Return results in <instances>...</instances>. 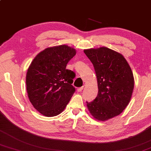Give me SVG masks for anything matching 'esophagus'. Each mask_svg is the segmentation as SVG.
I'll use <instances>...</instances> for the list:
<instances>
[{"label": "esophagus", "mask_w": 151, "mask_h": 151, "mask_svg": "<svg viewBox=\"0 0 151 151\" xmlns=\"http://www.w3.org/2000/svg\"><path fill=\"white\" fill-rule=\"evenodd\" d=\"M83 88H84V86H82V87H80V88H77V91H78V92H81L82 90H83Z\"/></svg>", "instance_id": "1"}]
</instances>
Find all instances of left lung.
Masks as SVG:
<instances>
[{"mask_svg":"<svg viewBox=\"0 0 151 151\" xmlns=\"http://www.w3.org/2000/svg\"><path fill=\"white\" fill-rule=\"evenodd\" d=\"M97 78L96 98L88 109L95 119L106 121L118 116L129 103L134 88L133 75L126 59L117 52L102 47L85 49Z\"/></svg>","mask_w":151,"mask_h":151,"instance_id":"obj_1","label":"left lung"}]
</instances>
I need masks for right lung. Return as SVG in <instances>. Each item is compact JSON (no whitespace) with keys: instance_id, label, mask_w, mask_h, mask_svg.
<instances>
[{"instance_id":"obj_1","label":"right lung","mask_w":151,"mask_h":151,"mask_svg":"<svg viewBox=\"0 0 151 151\" xmlns=\"http://www.w3.org/2000/svg\"><path fill=\"white\" fill-rule=\"evenodd\" d=\"M75 55V49L65 45L49 47L29 67L26 80L29 100L43 116L61 114L75 93L72 84L75 74L66 67Z\"/></svg>"}]
</instances>
